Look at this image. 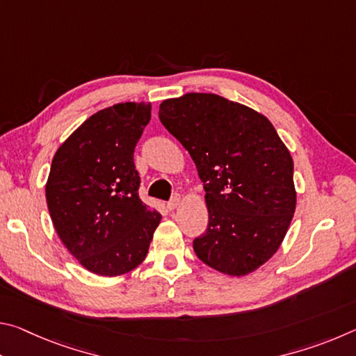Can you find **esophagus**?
Listing matches in <instances>:
<instances>
[{"instance_id": "1", "label": "esophagus", "mask_w": 356, "mask_h": 356, "mask_svg": "<svg viewBox=\"0 0 356 356\" xmlns=\"http://www.w3.org/2000/svg\"><path fill=\"white\" fill-rule=\"evenodd\" d=\"M179 204H180V196L179 195H176L172 197V200L168 202V209L170 210H174V209H177L179 207Z\"/></svg>"}]
</instances>
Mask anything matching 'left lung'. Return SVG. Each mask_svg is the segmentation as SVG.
<instances>
[{"instance_id": "obj_1", "label": "left lung", "mask_w": 356, "mask_h": 356, "mask_svg": "<svg viewBox=\"0 0 356 356\" xmlns=\"http://www.w3.org/2000/svg\"><path fill=\"white\" fill-rule=\"evenodd\" d=\"M159 118L206 190L209 226L193 240L196 256L225 275L254 272L278 251L297 206L286 144L264 114L216 94L163 100Z\"/></svg>"}]
</instances>
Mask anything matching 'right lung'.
Wrapping results in <instances>:
<instances>
[{
  "label": "right lung",
  "instance_id": "right-lung-1",
  "mask_svg": "<svg viewBox=\"0 0 356 356\" xmlns=\"http://www.w3.org/2000/svg\"><path fill=\"white\" fill-rule=\"evenodd\" d=\"M150 104L125 102L84 120L53 156L48 212L65 248L91 273L119 276L147 256L161 215L140 196L134 152Z\"/></svg>",
  "mask_w": 356,
  "mask_h": 356
}]
</instances>
